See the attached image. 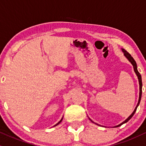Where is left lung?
<instances>
[{
  "label": "left lung",
  "mask_w": 146,
  "mask_h": 146,
  "mask_svg": "<svg viewBox=\"0 0 146 146\" xmlns=\"http://www.w3.org/2000/svg\"><path fill=\"white\" fill-rule=\"evenodd\" d=\"M122 51L123 52V53H124L125 56L127 57V59L129 60V61L131 62V64H133V66L134 71H135V72L136 75H137V77H138V79H139V101H138V103H137V106L135 107V108L134 111L133 112V113H132L131 114L129 117L127 118V119L126 120H125L124 122H123L122 123H121V124L119 125H117V126H116V127H119V126H121V125H122L123 124H124V123L128 122V121H129V120H130L131 119L133 116L134 115V114H135V112L136 110H137V106H139V103H140V100H141V94H142V81H141V75H140V73H139V72H138V71H137V64H136V62L135 61V60L133 59V57L131 56V54H129V53L128 52H127V50H125V49H122ZM97 125H98V124H97Z\"/></svg>",
  "instance_id": "left-lung-1"
}]
</instances>
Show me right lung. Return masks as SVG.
<instances>
[{"mask_svg":"<svg viewBox=\"0 0 146 146\" xmlns=\"http://www.w3.org/2000/svg\"><path fill=\"white\" fill-rule=\"evenodd\" d=\"M62 119H61V120H60V121H59V122H58V123H57V124H56V125H54V127H55V126H56V125H58V124H59V123H60V122H61V121H62Z\"/></svg>","mask_w":146,"mask_h":146,"instance_id":"add662e5","label":"right lung"}]
</instances>
